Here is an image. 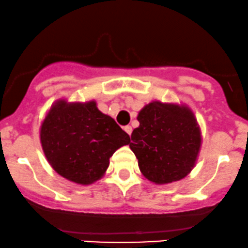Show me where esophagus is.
<instances>
[{
	"mask_svg": "<svg viewBox=\"0 0 248 248\" xmlns=\"http://www.w3.org/2000/svg\"><path fill=\"white\" fill-rule=\"evenodd\" d=\"M124 131L126 132V134L130 136V135H131V132H132V127L130 126V125H126V126H124Z\"/></svg>",
	"mask_w": 248,
	"mask_h": 248,
	"instance_id": "esophagus-1",
	"label": "esophagus"
}]
</instances>
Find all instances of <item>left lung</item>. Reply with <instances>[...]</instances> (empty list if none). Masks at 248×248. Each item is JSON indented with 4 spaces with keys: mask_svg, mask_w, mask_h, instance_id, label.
Listing matches in <instances>:
<instances>
[{
    "mask_svg": "<svg viewBox=\"0 0 248 248\" xmlns=\"http://www.w3.org/2000/svg\"><path fill=\"white\" fill-rule=\"evenodd\" d=\"M130 149L140 170L156 185L181 180L195 167L202 145L195 113L184 104L152 101L137 116Z\"/></svg>",
    "mask_w": 248,
    "mask_h": 248,
    "instance_id": "1",
    "label": "left lung"
}]
</instances>
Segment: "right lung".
<instances>
[{
  "label": "right lung",
  "mask_w": 248,
  "mask_h": 248,
  "mask_svg": "<svg viewBox=\"0 0 248 248\" xmlns=\"http://www.w3.org/2000/svg\"><path fill=\"white\" fill-rule=\"evenodd\" d=\"M130 137L94 100L55 101L40 125L45 157L60 175L78 185H91L103 178L109 157L129 144Z\"/></svg>",
  "instance_id": "add662e5"
}]
</instances>
